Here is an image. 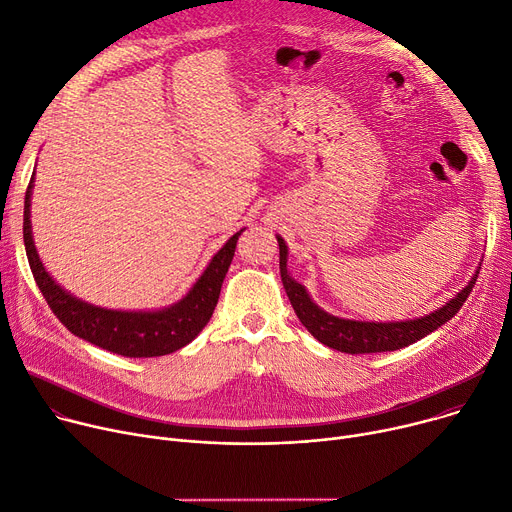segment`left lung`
Returning a JSON list of instances; mask_svg holds the SVG:
<instances>
[{
  "instance_id": "1",
  "label": "left lung",
  "mask_w": 512,
  "mask_h": 512,
  "mask_svg": "<svg viewBox=\"0 0 512 512\" xmlns=\"http://www.w3.org/2000/svg\"><path fill=\"white\" fill-rule=\"evenodd\" d=\"M277 242H279L281 281L299 322H302L308 328V333H312V337L318 339L322 345L343 353H351V355L397 351L434 333L438 326L448 322L461 310L479 275L475 270L469 285H465L448 304H444L436 312L426 314L422 318L403 320V322H359V320L333 316L324 312L322 308H318L310 299L306 287L293 281L291 275L287 273V246L281 235H277Z\"/></svg>"
}]
</instances>
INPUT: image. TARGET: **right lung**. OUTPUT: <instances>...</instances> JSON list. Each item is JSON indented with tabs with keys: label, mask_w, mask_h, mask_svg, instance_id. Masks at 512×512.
<instances>
[{
	"label": "right lung",
	"mask_w": 512,
	"mask_h": 512,
	"mask_svg": "<svg viewBox=\"0 0 512 512\" xmlns=\"http://www.w3.org/2000/svg\"><path fill=\"white\" fill-rule=\"evenodd\" d=\"M35 173L24 196V248L33 277L49 304L70 333L101 349L124 357H157L167 355L192 343L206 326L219 302L223 279L235 254L239 229L229 242L208 262L194 287L177 304L155 312H122L86 304L66 289L59 287L45 270L30 229V196H33Z\"/></svg>",
	"instance_id": "right-lung-1"
}]
</instances>
